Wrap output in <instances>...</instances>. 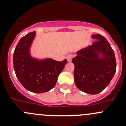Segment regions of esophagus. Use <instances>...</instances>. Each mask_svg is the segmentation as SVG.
I'll list each match as a JSON object with an SVG mask.
<instances>
[{
  "instance_id": "obj_1",
  "label": "esophagus",
  "mask_w": 126,
  "mask_h": 126,
  "mask_svg": "<svg viewBox=\"0 0 126 126\" xmlns=\"http://www.w3.org/2000/svg\"><path fill=\"white\" fill-rule=\"evenodd\" d=\"M73 55H71V54H69V55H67V57H66L67 59L68 62H71V61H72V59H73Z\"/></svg>"
}]
</instances>
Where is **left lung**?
<instances>
[{"label":"left lung","instance_id":"obj_1","mask_svg":"<svg viewBox=\"0 0 126 126\" xmlns=\"http://www.w3.org/2000/svg\"><path fill=\"white\" fill-rule=\"evenodd\" d=\"M96 41L76 52L72 59L74 65V83L88 94L100 93L109 84L116 71L115 53L105 38L93 34Z\"/></svg>","mask_w":126,"mask_h":126}]
</instances>
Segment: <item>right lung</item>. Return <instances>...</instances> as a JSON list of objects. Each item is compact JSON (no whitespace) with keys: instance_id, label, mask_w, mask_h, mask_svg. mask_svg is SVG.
<instances>
[{"instance_id":"obj_1","label":"right lung","mask_w":126,"mask_h":126,"mask_svg":"<svg viewBox=\"0 0 126 126\" xmlns=\"http://www.w3.org/2000/svg\"><path fill=\"white\" fill-rule=\"evenodd\" d=\"M35 36L36 32H33L21 38L13 53V65L21 84L28 91L41 93L55 86L67 61L59 62L50 58L39 60L32 57L30 47Z\"/></svg>"}]
</instances>
